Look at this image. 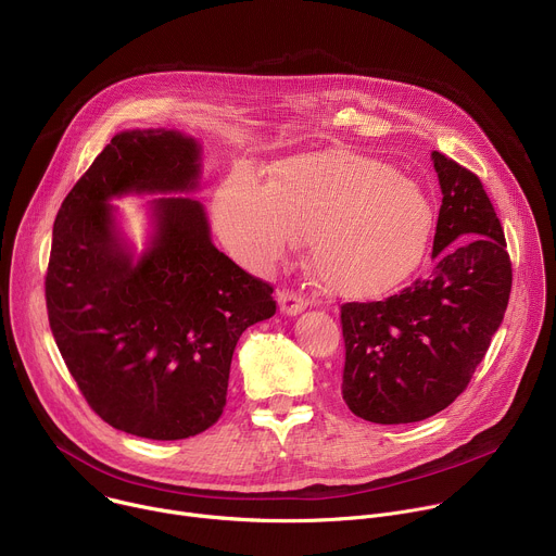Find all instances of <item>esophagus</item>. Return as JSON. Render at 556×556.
Wrapping results in <instances>:
<instances>
[{
    "label": "esophagus",
    "mask_w": 556,
    "mask_h": 556,
    "mask_svg": "<svg viewBox=\"0 0 556 556\" xmlns=\"http://www.w3.org/2000/svg\"><path fill=\"white\" fill-rule=\"evenodd\" d=\"M278 304H280V311L285 315H298L306 308L308 300L300 293V291H293V289H280L278 291Z\"/></svg>",
    "instance_id": "obj_1"
}]
</instances>
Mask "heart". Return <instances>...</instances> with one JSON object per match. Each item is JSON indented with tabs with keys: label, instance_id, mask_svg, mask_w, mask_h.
Listing matches in <instances>:
<instances>
[{
	"label": "heart",
	"instance_id": "obj_1",
	"mask_svg": "<svg viewBox=\"0 0 556 556\" xmlns=\"http://www.w3.org/2000/svg\"><path fill=\"white\" fill-rule=\"evenodd\" d=\"M220 239L250 267L276 265L308 241V267L332 295L381 298L420 267L431 207L390 166L346 149L300 153L271 170L265 188L235 175L216 194Z\"/></svg>",
	"mask_w": 556,
	"mask_h": 556
}]
</instances>
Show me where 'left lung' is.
Wrapping results in <instances>:
<instances>
[{
    "instance_id": "8db88e82",
    "label": "left lung",
    "mask_w": 556,
    "mask_h": 556,
    "mask_svg": "<svg viewBox=\"0 0 556 556\" xmlns=\"http://www.w3.org/2000/svg\"><path fill=\"white\" fill-rule=\"evenodd\" d=\"M442 205L433 265L401 293L342 304L349 409L370 422L425 420L452 405L484 359L508 306L513 269L476 173L431 153Z\"/></svg>"
}]
</instances>
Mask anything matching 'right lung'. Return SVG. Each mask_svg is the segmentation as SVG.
<instances>
[{"instance_id":"1","label":"right lung","mask_w":556,"mask_h":556,"mask_svg":"<svg viewBox=\"0 0 556 556\" xmlns=\"http://www.w3.org/2000/svg\"><path fill=\"white\" fill-rule=\"evenodd\" d=\"M199 144L179 131L114 136L63 199L46 274L54 342L89 407L111 427L181 440L224 414L243 330L276 313L274 287L210 241L197 188ZM154 202L156 235L136 264L105 201Z\"/></svg>"}]
</instances>
